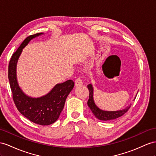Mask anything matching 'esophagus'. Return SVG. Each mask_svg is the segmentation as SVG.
Returning a JSON list of instances; mask_svg holds the SVG:
<instances>
[{
	"mask_svg": "<svg viewBox=\"0 0 156 156\" xmlns=\"http://www.w3.org/2000/svg\"><path fill=\"white\" fill-rule=\"evenodd\" d=\"M83 83L82 82V79L80 77H78L75 80V86H81Z\"/></svg>",
	"mask_w": 156,
	"mask_h": 156,
	"instance_id": "obj_1",
	"label": "esophagus"
}]
</instances>
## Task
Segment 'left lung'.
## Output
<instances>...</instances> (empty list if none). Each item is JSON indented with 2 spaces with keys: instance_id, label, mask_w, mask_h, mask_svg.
<instances>
[{
  "instance_id": "1",
  "label": "left lung",
  "mask_w": 156,
  "mask_h": 156,
  "mask_svg": "<svg viewBox=\"0 0 156 156\" xmlns=\"http://www.w3.org/2000/svg\"><path fill=\"white\" fill-rule=\"evenodd\" d=\"M87 88L89 90V99L87 101V105L90 107L91 111H92L93 114L98 119L101 121H111V120L116 119L122 116L124 114H125L129 109H130V106L128 107L122 111H105L101 110L95 105L94 99H93V87L91 84H89L87 86Z\"/></svg>"
}]
</instances>
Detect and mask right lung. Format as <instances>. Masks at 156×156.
I'll list each match as a JSON object with an SVG mask.
<instances>
[{
	"mask_svg": "<svg viewBox=\"0 0 156 156\" xmlns=\"http://www.w3.org/2000/svg\"><path fill=\"white\" fill-rule=\"evenodd\" d=\"M43 33H37L27 37L14 52L9 65V79L14 102L19 112L30 121L40 125L54 123L62 111L66 99L73 89L74 82L69 80L56 85L49 94L43 97L32 98L27 96L20 88L16 79V65L22 49L31 39Z\"/></svg>",
	"mask_w": 156,
	"mask_h": 156,
	"instance_id": "add662e5",
	"label": "right lung"
}]
</instances>
